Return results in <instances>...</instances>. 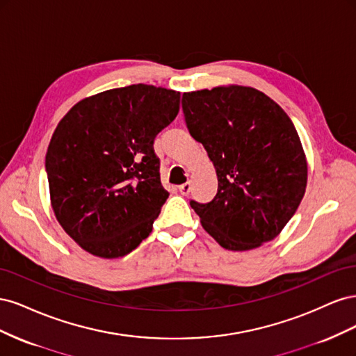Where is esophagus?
I'll use <instances>...</instances> for the list:
<instances>
[{
	"label": "esophagus",
	"instance_id": "1",
	"mask_svg": "<svg viewBox=\"0 0 356 356\" xmlns=\"http://www.w3.org/2000/svg\"><path fill=\"white\" fill-rule=\"evenodd\" d=\"M178 190H179V193H181L182 196H188V193H190V190H191V184H190V182H186V184L179 186Z\"/></svg>",
	"mask_w": 356,
	"mask_h": 356
}]
</instances>
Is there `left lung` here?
Masks as SVG:
<instances>
[{
  "instance_id": "left-lung-1",
  "label": "left lung",
  "mask_w": 356,
  "mask_h": 356,
  "mask_svg": "<svg viewBox=\"0 0 356 356\" xmlns=\"http://www.w3.org/2000/svg\"><path fill=\"white\" fill-rule=\"evenodd\" d=\"M182 113L218 178L211 202H190L203 229L230 251L273 241L307 184L306 156L291 118L267 95L245 86L184 93Z\"/></svg>"
}]
</instances>
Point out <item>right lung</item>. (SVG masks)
Wrapping results in <instances>:
<instances>
[{"mask_svg": "<svg viewBox=\"0 0 356 356\" xmlns=\"http://www.w3.org/2000/svg\"><path fill=\"white\" fill-rule=\"evenodd\" d=\"M179 111V92L148 84L105 90L75 104L46 154L56 220L84 251L118 258L141 243L169 193L154 139Z\"/></svg>", "mask_w": 356, "mask_h": 356, "instance_id": "obj_1", "label": "right lung"}]
</instances>
